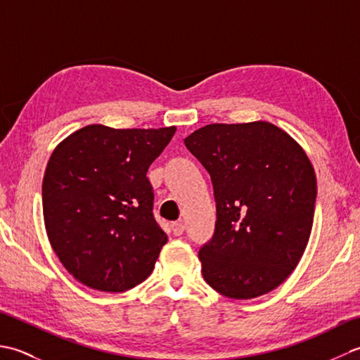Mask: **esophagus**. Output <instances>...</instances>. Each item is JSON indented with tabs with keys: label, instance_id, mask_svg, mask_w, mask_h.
I'll use <instances>...</instances> for the list:
<instances>
[{
	"label": "esophagus",
	"instance_id": "esophagus-1",
	"mask_svg": "<svg viewBox=\"0 0 360 360\" xmlns=\"http://www.w3.org/2000/svg\"><path fill=\"white\" fill-rule=\"evenodd\" d=\"M184 231H186V226H184V223H182V221H174V223H172L173 235L179 236V235L184 233Z\"/></svg>",
	"mask_w": 360,
	"mask_h": 360
}]
</instances>
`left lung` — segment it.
Returning a JSON list of instances; mask_svg holds the SVG:
<instances>
[{
  "mask_svg": "<svg viewBox=\"0 0 360 360\" xmlns=\"http://www.w3.org/2000/svg\"><path fill=\"white\" fill-rule=\"evenodd\" d=\"M184 143L209 172L217 202L215 232L200 249L204 280L236 300L271 292L311 235L317 181L307 153L263 120L205 125Z\"/></svg>",
  "mask_w": 360,
  "mask_h": 360,
  "instance_id": "left-lung-1",
  "label": "left lung"
}]
</instances>
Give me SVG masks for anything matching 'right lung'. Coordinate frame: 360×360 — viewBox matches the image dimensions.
<instances>
[{
	"label": "right lung",
	"mask_w": 360,
	"mask_h": 360,
	"mask_svg": "<svg viewBox=\"0 0 360 360\" xmlns=\"http://www.w3.org/2000/svg\"><path fill=\"white\" fill-rule=\"evenodd\" d=\"M174 131L88 125L53 150L43 178L44 226L83 285L124 292L155 269L168 238L153 215L147 172Z\"/></svg>",
	"instance_id": "obj_1"
}]
</instances>
